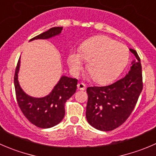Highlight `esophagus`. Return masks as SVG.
<instances>
[{"label":"esophagus","instance_id":"esophagus-1","mask_svg":"<svg viewBox=\"0 0 156 156\" xmlns=\"http://www.w3.org/2000/svg\"><path fill=\"white\" fill-rule=\"evenodd\" d=\"M77 88L80 90H84L86 89V85L83 83H79L77 84Z\"/></svg>","mask_w":156,"mask_h":156}]
</instances>
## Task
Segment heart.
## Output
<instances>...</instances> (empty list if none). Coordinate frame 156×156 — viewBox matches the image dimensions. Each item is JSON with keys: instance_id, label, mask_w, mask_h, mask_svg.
I'll list each match as a JSON object with an SVG mask.
<instances>
[{"instance_id": "heart-1", "label": "heart", "mask_w": 156, "mask_h": 156, "mask_svg": "<svg viewBox=\"0 0 156 156\" xmlns=\"http://www.w3.org/2000/svg\"><path fill=\"white\" fill-rule=\"evenodd\" d=\"M130 59L128 48L115 40L105 36L93 37L82 44L80 51H73L68 58L70 70L78 75L85 61H89L87 69L95 82L110 83L121 75Z\"/></svg>"}]
</instances>
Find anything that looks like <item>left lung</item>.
Masks as SVG:
<instances>
[{"label": "left lung", "instance_id": "obj_1", "mask_svg": "<svg viewBox=\"0 0 156 156\" xmlns=\"http://www.w3.org/2000/svg\"><path fill=\"white\" fill-rule=\"evenodd\" d=\"M130 51L136 60L132 62L128 74L109 86L86 89V119L97 130H113L124 124L133 111L143 90L140 58L134 49Z\"/></svg>", "mask_w": 156, "mask_h": 156}]
</instances>
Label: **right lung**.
<instances>
[{
    "label": "right lung",
    "mask_w": 156,
    "mask_h": 156,
    "mask_svg": "<svg viewBox=\"0 0 156 156\" xmlns=\"http://www.w3.org/2000/svg\"><path fill=\"white\" fill-rule=\"evenodd\" d=\"M63 27L51 28L46 32L34 37L35 39H47L59 35ZM18 61L14 74V86L16 98L19 108L24 116L32 124L40 128H50L59 124L65 115V103L76 92L78 80L63 76L48 95L43 98H33L26 95L20 86Z\"/></svg>",
    "instance_id": "add662e5"
}]
</instances>
